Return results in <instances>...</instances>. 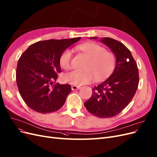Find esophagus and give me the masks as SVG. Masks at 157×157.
Wrapping results in <instances>:
<instances>
[{
	"instance_id": "obj_1",
	"label": "esophagus",
	"mask_w": 157,
	"mask_h": 157,
	"mask_svg": "<svg viewBox=\"0 0 157 157\" xmlns=\"http://www.w3.org/2000/svg\"><path fill=\"white\" fill-rule=\"evenodd\" d=\"M80 88H81L80 86H75V85H73V86H71L72 90H77L80 89Z\"/></svg>"
}]
</instances>
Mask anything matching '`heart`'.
I'll use <instances>...</instances> for the list:
<instances>
[{
	"instance_id": "b5f03b06",
	"label": "heart",
	"mask_w": 157,
	"mask_h": 157,
	"mask_svg": "<svg viewBox=\"0 0 157 157\" xmlns=\"http://www.w3.org/2000/svg\"><path fill=\"white\" fill-rule=\"evenodd\" d=\"M77 49L88 58L84 71H72L65 73L63 82L75 86L88 84L94 77L97 82L103 81L110 77L114 72L117 58L114 53L106 51L102 45L94 42H88L77 46ZM72 53L69 49L64 50L59 58L60 66L64 69L71 67Z\"/></svg>"
}]
</instances>
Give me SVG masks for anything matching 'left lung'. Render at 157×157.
Wrapping results in <instances>:
<instances>
[{
	"label": "left lung",
	"instance_id": "left-lung-1",
	"mask_svg": "<svg viewBox=\"0 0 157 157\" xmlns=\"http://www.w3.org/2000/svg\"><path fill=\"white\" fill-rule=\"evenodd\" d=\"M101 41L115 54L116 67L109 78L92 88V95L84 102V106L91 114L109 118L119 114L130 103L138 88L139 73L131 51L122 43L110 37Z\"/></svg>",
	"mask_w": 157,
	"mask_h": 157
}]
</instances>
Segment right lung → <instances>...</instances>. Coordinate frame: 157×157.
Returning a JSON list of instances; mask_svg holds the SVG:
<instances>
[{"instance_id":"obj_1","label":"right lung","mask_w":157,"mask_h":157,"mask_svg":"<svg viewBox=\"0 0 157 157\" xmlns=\"http://www.w3.org/2000/svg\"><path fill=\"white\" fill-rule=\"evenodd\" d=\"M48 40L32 44L21 55L16 69L20 95L26 105L37 112L57 111L71 92L69 84H53L62 70L59 58L62 52L80 40Z\"/></svg>"}]
</instances>
